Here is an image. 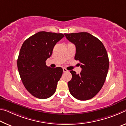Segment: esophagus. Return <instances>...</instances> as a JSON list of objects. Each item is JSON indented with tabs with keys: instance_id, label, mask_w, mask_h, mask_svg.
Wrapping results in <instances>:
<instances>
[{
	"instance_id": "34e87169",
	"label": "esophagus",
	"mask_w": 126,
	"mask_h": 126,
	"mask_svg": "<svg viewBox=\"0 0 126 126\" xmlns=\"http://www.w3.org/2000/svg\"><path fill=\"white\" fill-rule=\"evenodd\" d=\"M68 70L67 69H66L65 68H63V73H66V72H67Z\"/></svg>"
}]
</instances>
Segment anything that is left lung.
I'll return each instance as SVG.
<instances>
[{
    "instance_id": "8db88e82",
    "label": "left lung",
    "mask_w": 126,
    "mask_h": 126,
    "mask_svg": "<svg viewBox=\"0 0 126 126\" xmlns=\"http://www.w3.org/2000/svg\"><path fill=\"white\" fill-rule=\"evenodd\" d=\"M75 45V59L81 67L79 74L71 70L72 79L68 82L69 91L80 100L92 99L98 93L106 80L109 69V59L102 42L87 32L65 33Z\"/></svg>"
}]
</instances>
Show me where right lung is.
<instances>
[{
	"label": "right lung",
	"mask_w": 126,
	"mask_h": 126,
	"mask_svg": "<svg viewBox=\"0 0 126 126\" xmlns=\"http://www.w3.org/2000/svg\"><path fill=\"white\" fill-rule=\"evenodd\" d=\"M63 37V33L41 31L22 45L17 60L18 71L24 87L36 98L46 99L55 93L63 70L48 67L46 61L52 55L55 45Z\"/></svg>",
	"instance_id": "right-lung-1"
}]
</instances>
